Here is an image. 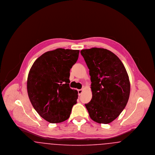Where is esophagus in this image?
Returning a JSON list of instances; mask_svg holds the SVG:
<instances>
[{"instance_id": "34e87169", "label": "esophagus", "mask_w": 155, "mask_h": 155, "mask_svg": "<svg viewBox=\"0 0 155 155\" xmlns=\"http://www.w3.org/2000/svg\"><path fill=\"white\" fill-rule=\"evenodd\" d=\"M82 92H83V91H82V89H79L78 91V95L79 96H80L81 94H82Z\"/></svg>"}]
</instances>
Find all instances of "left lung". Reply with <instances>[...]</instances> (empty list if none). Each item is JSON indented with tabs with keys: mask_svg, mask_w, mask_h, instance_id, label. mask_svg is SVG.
Masks as SVG:
<instances>
[{
	"mask_svg": "<svg viewBox=\"0 0 155 155\" xmlns=\"http://www.w3.org/2000/svg\"><path fill=\"white\" fill-rule=\"evenodd\" d=\"M89 70L92 93L85 104L91 118L109 124L125 108L130 94V82L125 67L110 51L93 48L81 51Z\"/></svg>",
	"mask_w": 155,
	"mask_h": 155,
	"instance_id": "1",
	"label": "left lung"
}]
</instances>
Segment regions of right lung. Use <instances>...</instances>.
<instances>
[{
    "label": "right lung",
    "instance_id": "obj_1",
    "mask_svg": "<svg viewBox=\"0 0 155 155\" xmlns=\"http://www.w3.org/2000/svg\"><path fill=\"white\" fill-rule=\"evenodd\" d=\"M79 50L56 49L42 54L29 71L27 92L30 102L42 118L59 123L69 118L78 92L70 88V71Z\"/></svg>",
    "mask_w": 155,
    "mask_h": 155
}]
</instances>
